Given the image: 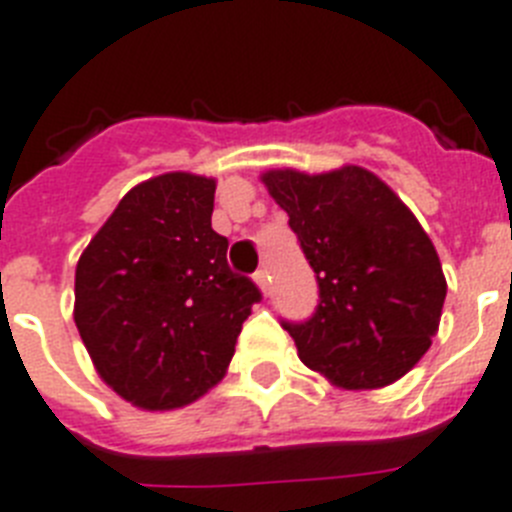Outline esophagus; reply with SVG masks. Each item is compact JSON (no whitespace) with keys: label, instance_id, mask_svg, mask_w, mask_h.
Listing matches in <instances>:
<instances>
[{"label":"esophagus","instance_id":"1","mask_svg":"<svg viewBox=\"0 0 512 512\" xmlns=\"http://www.w3.org/2000/svg\"><path fill=\"white\" fill-rule=\"evenodd\" d=\"M255 283H257V289L263 291L265 296L270 294V276H268V270H257V273H255Z\"/></svg>","mask_w":512,"mask_h":512}]
</instances>
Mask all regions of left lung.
<instances>
[{
  "label": "left lung",
  "mask_w": 512,
  "mask_h": 512,
  "mask_svg": "<svg viewBox=\"0 0 512 512\" xmlns=\"http://www.w3.org/2000/svg\"><path fill=\"white\" fill-rule=\"evenodd\" d=\"M260 179L289 213L320 286L315 315L283 322L299 359L343 390L401 380L432 346L448 294L422 223L362 166Z\"/></svg>",
  "instance_id": "obj_1"
}]
</instances>
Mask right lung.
Returning a JSON list of instances; mask_svg holds the SVG:
<instances>
[{"label": "right lung", "instance_id": "right-lung-1", "mask_svg": "<svg viewBox=\"0 0 512 512\" xmlns=\"http://www.w3.org/2000/svg\"><path fill=\"white\" fill-rule=\"evenodd\" d=\"M213 195L216 179L190 171L140 182L77 260L80 338L101 380L137 409H182L218 385L260 302L226 263Z\"/></svg>", "mask_w": 512, "mask_h": 512}]
</instances>
